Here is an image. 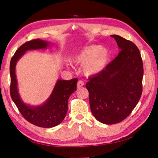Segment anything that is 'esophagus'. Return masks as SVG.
Wrapping results in <instances>:
<instances>
[{
  "label": "esophagus",
  "mask_w": 158,
  "mask_h": 158,
  "mask_svg": "<svg viewBox=\"0 0 158 158\" xmlns=\"http://www.w3.org/2000/svg\"><path fill=\"white\" fill-rule=\"evenodd\" d=\"M84 84V83L83 81L79 80L78 82V83H77V88H81L82 86H83Z\"/></svg>",
  "instance_id": "34e87169"
}]
</instances>
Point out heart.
Listing matches in <instances>:
<instances>
[{
  "label": "heart",
  "instance_id": "obj_1",
  "mask_svg": "<svg viewBox=\"0 0 158 158\" xmlns=\"http://www.w3.org/2000/svg\"><path fill=\"white\" fill-rule=\"evenodd\" d=\"M109 59V52L106 47L98 45L85 47L74 56L76 63L84 64V72L87 76L97 74L106 67Z\"/></svg>",
  "mask_w": 158,
  "mask_h": 158
}]
</instances>
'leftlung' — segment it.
<instances>
[{"mask_svg": "<svg viewBox=\"0 0 158 158\" xmlns=\"http://www.w3.org/2000/svg\"><path fill=\"white\" fill-rule=\"evenodd\" d=\"M111 37L121 51L85 84L91 111L98 121L106 125L120 123L131 113L141 97L144 74L136 45L119 35Z\"/></svg>", "mask_w": 158, "mask_h": 158, "instance_id": "8db88e82", "label": "left lung"}]
</instances>
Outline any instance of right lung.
<instances>
[{"mask_svg":"<svg viewBox=\"0 0 158 158\" xmlns=\"http://www.w3.org/2000/svg\"><path fill=\"white\" fill-rule=\"evenodd\" d=\"M49 43L40 39L26 42L16 50L10 64V88L12 99L26 120L35 126L44 128L54 127L64 120L68 111L70 95L76 89L77 78L70 80H58L48 99L40 106H30L22 102L18 94L16 76V64L18 60L28 50L45 49Z\"/></svg>","mask_w":158,"mask_h":158,"instance_id":"1","label":"right lung"}]
</instances>
